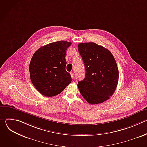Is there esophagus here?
<instances>
[{"label": "esophagus", "instance_id": "34e87169", "mask_svg": "<svg viewBox=\"0 0 147 147\" xmlns=\"http://www.w3.org/2000/svg\"><path fill=\"white\" fill-rule=\"evenodd\" d=\"M70 75H71V78H72V79H73V78H74V73H73V72L70 73Z\"/></svg>", "mask_w": 147, "mask_h": 147}]
</instances>
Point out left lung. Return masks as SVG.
Here are the masks:
<instances>
[{"instance_id": "left-lung-1", "label": "left lung", "mask_w": 147, "mask_h": 147, "mask_svg": "<svg viewBox=\"0 0 147 147\" xmlns=\"http://www.w3.org/2000/svg\"><path fill=\"white\" fill-rule=\"evenodd\" d=\"M78 50L86 69L84 79L77 84L81 95L92 105L106 101L113 94L119 80V70L113 55L94 42L79 44Z\"/></svg>"}]
</instances>
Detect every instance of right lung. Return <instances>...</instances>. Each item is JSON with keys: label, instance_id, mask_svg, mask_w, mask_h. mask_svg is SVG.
I'll use <instances>...</instances> for the list:
<instances>
[{"label": "right lung", "instance_id": "obj_1", "mask_svg": "<svg viewBox=\"0 0 147 147\" xmlns=\"http://www.w3.org/2000/svg\"><path fill=\"white\" fill-rule=\"evenodd\" d=\"M71 42L66 40L55 42L38 49L30 63V75L35 88L47 97L57 95L71 82L66 70L67 49Z\"/></svg>", "mask_w": 147, "mask_h": 147}]
</instances>
